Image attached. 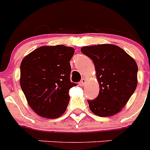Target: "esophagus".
Wrapping results in <instances>:
<instances>
[{
    "mask_svg": "<svg viewBox=\"0 0 150 150\" xmlns=\"http://www.w3.org/2000/svg\"><path fill=\"white\" fill-rule=\"evenodd\" d=\"M86 79L85 78H83V79H82L81 81L79 82V85L80 86H83L85 84H86Z\"/></svg>",
    "mask_w": 150,
    "mask_h": 150,
    "instance_id": "34e87169",
    "label": "esophagus"
}]
</instances>
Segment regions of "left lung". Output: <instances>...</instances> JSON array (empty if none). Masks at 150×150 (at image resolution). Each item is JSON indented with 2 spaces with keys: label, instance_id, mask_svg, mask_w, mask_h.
<instances>
[{
  "label": "left lung",
  "instance_id": "left-lung-1",
  "mask_svg": "<svg viewBox=\"0 0 150 150\" xmlns=\"http://www.w3.org/2000/svg\"><path fill=\"white\" fill-rule=\"evenodd\" d=\"M81 52L93 61L100 87L97 98L88 100L90 110L100 117L114 116L122 110L136 89L137 63L116 45L83 46Z\"/></svg>",
  "mask_w": 150,
  "mask_h": 150
}]
</instances>
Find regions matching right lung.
<instances>
[{
  "mask_svg": "<svg viewBox=\"0 0 150 150\" xmlns=\"http://www.w3.org/2000/svg\"><path fill=\"white\" fill-rule=\"evenodd\" d=\"M74 49L63 45L43 46L26 55L20 65V86L28 104L40 116L56 119L65 112L70 80V61Z\"/></svg>",
  "mask_w": 150,
  "mask_h": 150,
  "instance_id": "obj_1",
  "label": "right lung"
}]
</instances>
